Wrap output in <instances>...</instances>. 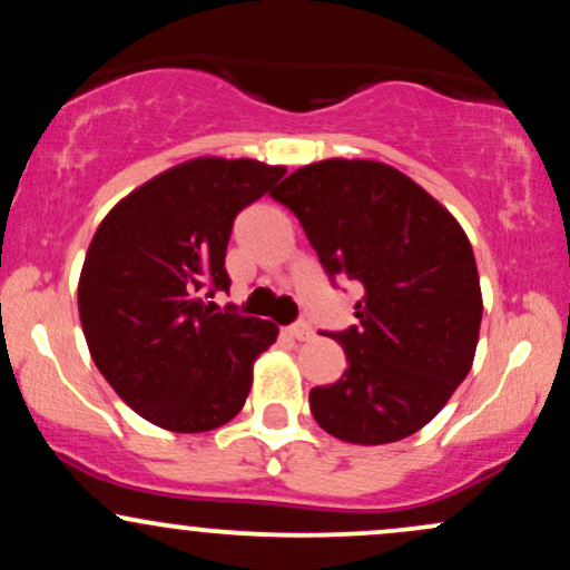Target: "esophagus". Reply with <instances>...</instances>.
Masks as SVG:
<instances>
[{
  "mask_svg": "<svg viewBox=\"0 0 570 570\" xmlns=\"http://www.w3.org/2000/svg\"><path fill=\"white\" fill-rule=\"evenodd\" d=\"M289 335H292L294 340H311V337H313V326L307 324V322H303V318H299V322H294V324L289 326Z\"/></svg>",
  "mask_w": 570,
  "mask_h": 570,
  "instance_id": "esophagus-1",
  "label": "esophagus"
}]
</instances>
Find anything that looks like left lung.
Listing matches in <instances>:
<instances>
[{"label":"left lung","mask_w":570,"mask_h":570,"mask_svg":"<svg viewBox=\"0 0 570 570\" xmlns=\"http://www.w3.org/2000/svg\"><path fill=\"white\" fill-rule=\"evenodd\" d=\"M326 276L364 286L356 324L332 332L348 370L311 391L326 434L385 444L423 429L463 383L482 322L472 244L448 208L375 160H322L281 181Z\"/></svg>","instance_id":"obj_1"}]
</instances>
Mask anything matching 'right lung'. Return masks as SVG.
<instances>
[{
	"label": "right lung",
	"instance_id": "obj_1",
	"mask_svg": "<svg viewBox=\"0 0 570 570\" xmlns=\"http://www.w3.org/2000/svg\"><path fill=\"white\" fill-rule=\"evenodd\" d=\"M286 168L198 158L122 198L90 240L77 286L90 356L117 396L155 426L198 434L244 407L254 358L278 326L225 311L233 222Z\"/></svg>",
	"mask_w": 570,
	"mask_h": 570
}]
</instances>
